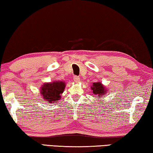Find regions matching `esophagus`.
Instances as JSON below:
<instances>
[{
    "label": "esophagus",
    "instance_id": "1",
    "mask_svg": "<svg viewBox=\"0 0 153 153\" xmlns=\"http://www.w3.org/2000/svg\"><path fill=\"white\" fill-rule=\"evenodd\" d=\"M73 79H74V81L75 82H76V83H78V82L80 81V78L77 76H73Z\"/></svg>",
    "mask_w": 153,
    "mask_h": 153
}]
</instances>
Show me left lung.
Instances as JSON below:
<instances>
[{
	"mask_svg": "<svg viewBox=\"0 0 153 153\" xmlns=\"http://www.w3.org/2000/svg\"><path fill=\"white\" fill-rule=\"evenodd\" d=\"M91 90H92L93 94L97 96L99 99H101L102 97H103V96H105V94L108 92V90L105 88V86L103 85L99 81L92 83Z\"/></svg>",
	"mask_w": 153,
	"mask_h": 153,
	"instance_id": "1",
	"label": "left lung"
}]
</instances>
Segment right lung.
<instances>
[{"instance_id":"add662e5","label":"right lung","mask_w":153,"mask_h":153,"mask_svg":"<svg viewBox=\"0 0 153 153\" xmlns=\"http://www.w3.org/2000/svg\"><path fill=\"white\" fill-rule=\"evenodd\" d=\"M65 83L63 81H54L49 83H44L41 85L40 92L43 100L48 103H53L61 99V94L65 88Z\"/></svg>"}]
</instances>
